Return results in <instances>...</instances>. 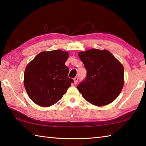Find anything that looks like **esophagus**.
<instances>
[{
  "label": "esophagus",
  "mask_w": 146,
  "mask_h": 146,
  "mask_svg": "<svg viewBox=\"0 0 146 146\" xmlns=\"http://www.w3.org/2000/svg\"><path fill=\"white\" fill-rule=\"evenodd\" d=\"M73 80H74V84H77V82H78V77L74 78H73Z\"/></svg>",
  "instance_id": "1"
}]
</instances>
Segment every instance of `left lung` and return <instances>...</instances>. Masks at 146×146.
I'll return each mask as SVG.
<instances>
[{"label":"left lung","mask_w":146,"mask_h":146,"mask_svg":"<svg viewBox=\"0 0 146 146\" xmlns=\"http://www.w3.org/2000/svg\"><path fill=\"white\" fill-rule=\"evenodd\" d=\"M78 56L88 71L87 77L77 86L83 98L99 107L113 102L124 84L122 64L106 49L80 51Z\"/></svg>","instance_id":"left-lung-1"}]
</instances>
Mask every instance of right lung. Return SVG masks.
<instances>
[{
    "label": "right lung",
    "mask_w": 146,
    "mask_h": 146,
    "mask_svg": "<svg viewBox=\"0 0 146 146\" xmlns=\"http://www.w3.org/2000/svg\"><path fill=\"white\" fill-rule=\"evenodd\" d=\"M68 51L60 49L42 51L26 66L24 88L29 97L42 107H49L58 102L73 82L68 77L69 68L65 62Z\"/></svg>",
    "instance_id": "obj_1"
}]
</instances>
